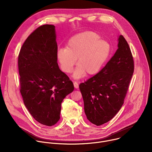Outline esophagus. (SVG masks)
<instances>
[{
	"instance_id": "34e87169",
	"label": "esophagus",
	"mask_w": 152,
	"mask_h": 152,
	"mask_svg": "<svg viewBox=\"0 0 152 152\" xmlns=\"http://www.w3.org/2000/svg\"><path fill=\"white\" fill-rule=\"evenodd\" d=\"M73 84H74V86H75V88H79V85H78V83L77 82L74 81Z\"/></svg>"
}]
</instances>
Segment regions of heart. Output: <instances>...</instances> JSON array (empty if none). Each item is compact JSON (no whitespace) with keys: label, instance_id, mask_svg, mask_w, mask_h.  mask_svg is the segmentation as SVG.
I'll return each mask as SVG.
<instances>
[{"label":"heart","instance_id":"heart-1","mask_svg":"<svg viewBox=\"0 0 152 152\" xmlns=\"http://www.w3.org/2000/svg\"><path fill=\"white\" fill-rule=\"evenodd\" d=\"M100 35L93 31H86L72 37L66 48L58 50L57 58L62 70L70 73L77 59V67L74 72L76 79L95 75L109 58L111 46L107 41L100 39Z\"/></svg>","mask_w":152,"mask_h":152}]
</instances>
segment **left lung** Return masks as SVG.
Listing matches in <instances>:
<instances>
[{
	"instance_id": "8db88e82",
	"label": "left lung",
	"mask_w": 152,
	"mask_h": 152,
	"mask_svg": "<svg viewBox=\"0 0 152 152\" xmlns=\"http://www.w3.org/2000/svg\"><path fill=\"white\" fill-rule=\"evenodd\" d=\"M118 49L96 75L79 85L87 119L96 126L111 120L124 103L134 72L131 49L123 35Z\"/></svg>"
}]
</instances>
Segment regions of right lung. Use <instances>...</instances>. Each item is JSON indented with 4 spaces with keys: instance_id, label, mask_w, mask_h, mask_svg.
<instances>
[{
    "instance_id": "right-lung-1",
    "label": "right lung",
    "mask_w": 152,
    "mask_h": 152,
    "mask_svg": "<svg viewBox=\"0 0 152 152\" xmlns=\"http://www.w3.org/2000/svg\"><path fill=\"white\" fill-rule=\"evenodd\" d=\"M55 26L38 27L25 40L18 57L20 93L29 113L48 126L60 119L61 103L74 90L69 77L59 68Z\"/></svg>"
}]
</instances>
